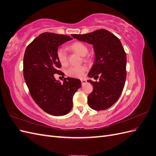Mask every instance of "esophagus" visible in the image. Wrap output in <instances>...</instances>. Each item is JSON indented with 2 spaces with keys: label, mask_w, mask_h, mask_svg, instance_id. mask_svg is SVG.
<instances>
[{
  "label": "esophagus",
  "mask_w": 156,
  "mask_h": 156,
  "mask_svg": "<svg viewBox=\"0 0 156 156\" xmlns=\"http://www.w3.org/2000/svg\"><path fill=\"white\" fill-rule=\"evenodd\" d=\"M81 84H85L87 83V81H86L85 79H81Z\"/></svg>",
  "instance_id": "obj_1"
}]
</instances>
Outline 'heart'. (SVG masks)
Returning <instances> with one entry per match:
<instances>
[{
  "label": "heart",
  "mask_w": 156,
  "mask_h": 156,
  "mask_svg": "<svg viewBox=\"0 0 156 156\" xmlns=\"http://www.w3.org/2000/svg\"><path fill=\"white\" fill-rule=\"evenodd\" d=\"M69 48L80 55L84 56V60H87L86 55L88 53V46L81 41H75L69 45ZM56 57H57L59 62L65 66L68 63V53L66 50L63 47H60L56 51ZM87 67L85 66H77L69 67L66 73L69 77L74 78H82L84 73L87 72Z\"/></svg>",
  "instance_id": "1"
}]
</instances>
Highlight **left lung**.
Segmentation results:
<instances>
[{
  "mask_svg": "<svg viewBox=\"0 0 156 156\" xmlns=\"http://www.w3.org/2000/svg\"><path fill=\"white\" fill-rule=\"evenodd\" d=\"M72 36L93 45L95 61L88 76L98 79L100 75V78L99 82L88 80L94 87L88 103L94 110H105L119 100L124 87L127 58L123 46L115 35L105 29Z\"/></svg>",
  "mask_w": 156,
  "mask_h": 156,
  "instance_id": "1",
  "label": "left lung"
}]
</instances>
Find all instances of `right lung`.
<instances>
[{
	"label": "right lung",
	"mask_w": 156,
	"mask_h": 156,
	"mask_svg": "<svg viewBox=\"0 0 156 156\" xmlns=\"http://www.w3.org/2000/svg\"><path fill=\"white\" fill-rule=\"evenodd\" d=\"M72 40L69 36L44 32L26 48L23 58V75L30 95L42 110L53 116L68 114L73 107V96L81 87L78 79L64 78L63 84L54 74L61 64L56 57L58 48Z\"/></svg>",
	"instance_id": "1"
}]
</instances>
